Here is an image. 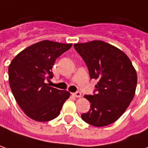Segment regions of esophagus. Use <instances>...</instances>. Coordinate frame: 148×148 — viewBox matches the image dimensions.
I'll use <instances>...</instances> for the list:
<instances>
[{
	"mask_svg": "<svg viewBox=\"0 0 148 148\" xmlns=\"http://www.w3.org/2000/svg\"><path fill=\"white\" fill-rule=\"evenodd\" d=\"M73 95V96H75V97H76V98H79V97H81V92H76L73 93L72 94Z\"/></svg>",
	"mask_w": 148,
	"mask_h": 148,
	"instance_id": "1",
	"label": "esophagus"
}]
</instances>
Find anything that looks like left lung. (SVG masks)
<instances>
[{
	"label": "left lung",
	"instance_id": "8db88e82",
	"mask_svg": "<svg viewBox=\"0 0 148 148\" xmlns=\"http://www.w3.org/2000/svg\"><path fill=\"white\" fill-rule=\"evenodd\" d=\"M74 48L87 64L90 78L98 80L96 94L84 96L91 108L81 118L92 126H108L122 116L133 99L136 69L124 52L102 40L75 44Z\"/></svg>",
	"mask_w": 148,
	"mask_h": 148
}]
</instances>
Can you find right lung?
Listing matches in <instances>:
<instances>
[{"label":"right lung","mask_w":148,"mask_h":148,"mask_svg":"<svg viewBox=\"0 0 148 148\" xmlns=\"http://www.w3.org/2000/svg\"><path fill=\"white\" fill-rule=\"evenodd\" d=\"M72 44L42 40L18 53L9 66L10 88L20 108L30 119L45 122L60 115L68 91L50 87L56 60L68 51Z\"/></svg>","instance_id":"right-lung-1"}]
</instances>
